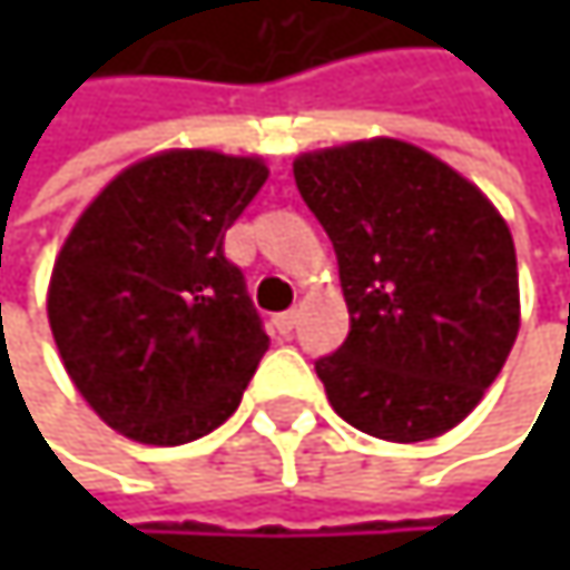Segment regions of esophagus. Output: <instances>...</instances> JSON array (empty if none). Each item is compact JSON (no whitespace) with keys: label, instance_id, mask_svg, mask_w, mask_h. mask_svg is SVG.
<instances>
[{"label":"esophagus","instance_id":"esophagus-1","mask_svg":"<svg viewBox=\"0 0 570 570\" xmlns=\"http://www.w3.org/2000/svg\"><path fill=\"white\" fill-rule=\"evenodd\" d=\"M299 323V313L296 309H286V313H277L274 316V326H277V333H293V326Z\"/></svg>","mask_w":570,"mask_h":570}]
</instances>
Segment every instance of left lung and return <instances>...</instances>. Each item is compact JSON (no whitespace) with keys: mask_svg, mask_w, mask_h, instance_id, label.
<instances>
[{"mask_svg":"<svg viewBox=\"0 0 570 570\" xmlns=\"http://www.w3.org/2000/svg\"><path fill=\"white\" fill-rule=\"evenodd\" d=\"M293 177L336 247L350 306L346 343L316 363L330 405L386 442L445 435L495 383L521 326L505 217L399 138L306 151Z\"/></svg>","mask_w":570,"mask_h":570,"instance_id":"obj_1","label":"left lung"}]
</instances>
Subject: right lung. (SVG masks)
<instances>
[{
	"label": "right lung",
	"mask_w": 570,
	"mask_h": 570,
	"mask_svg": "<svg viewBox=\"0 0 570 570\" xmlns=\"http://www.w3.org/2000/svg\"><path fill=\"white\" fill-rule=\"evenodd\" d=\"M257 155L168 148L115 174L68 230L49 326L95 415L145 445L214 432L271 346L224 234L267 180Z\"/></svg>",
	"instance_id": "1"
}]
</instances>
